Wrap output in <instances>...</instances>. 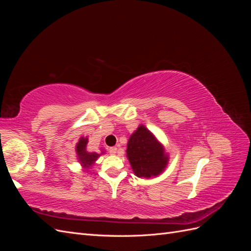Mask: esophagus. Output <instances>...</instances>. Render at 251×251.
<instances>
[{"label": "esophagus", "mask_w": 251, "mask_h": 251, "mask_svg": "<svg viewBox=\"0 0 251 251\" xmlns=\"http://www.w3.org/2000/svg\"><path fill=\"white\" fill-rule=\"evenodd\" d=\"M109 151H110V154H111V155H115V154L117 153V148H116V147H113V148H110Z\"/></svg>", "instance_id": "esophagus-1"}]
</instances>
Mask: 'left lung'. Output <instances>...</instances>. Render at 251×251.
Masks as SVG:
<instances>
[{"label": "left lung", "mask_w": 251, "mask_h": 251, "mask_svg": "<svg viewBox=\"0 0 251 251\" xmlns=\"http://www.w3.org/2000/svg\"><path fill=\"white\" fill-rule=\"evenodd\" d=\"M126 157L139 178L158 176L169 162L163 146L144 126H139L131 135L127 141Z\"/></svg>", "instance_id": "obj_1"}]
</instances>
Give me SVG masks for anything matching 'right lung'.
<instances>
[{"mask_svg": "<svg viewBox=\"0 0 251 251\" xmlns=\"http://www.w3.org/2000/svg\"><path fill=\"white\" fill-rule=\"evenodd\" d=\"M87 144H88V138L81 137L76 144V149H75L76 150L78 161L86 170H88L90 166H92L94 162L97 160V158L100 156V154L96 153V151H92V153H91V151H88Z\"/></svg>", "mask_w": 251, "mask_h": 251, "instance_id": "1", "label": "right lung"}]
</instances>
